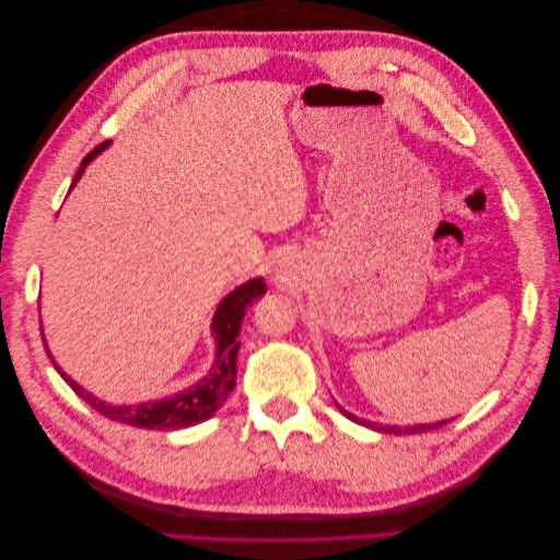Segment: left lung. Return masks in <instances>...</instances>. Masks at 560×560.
Wrapping results in <instances>:
<instances>
[{"mask_svg":"<svg viewBox=\"0 0 560 560\" xmlns=\"http://www.w3.org/2000/svg\"><path fill=\"white\" fill-rule=\"evenodd\" d=\"M336 406H338V404H336ZM338 411H341L346 418H350L352 422H358V425L374 428V430H378V432H385V434H418V432H430V430L442 428V425H446V422H448V420H439V422H425V425H404V428H399V425H381V422L362 420V418H358V416H354V413L346 411L343 406H338Z\"/></svg>","mask_w":560,"mask_h":560,"instance_id":"left-lung-1","label":"left lung"}]
</instances>
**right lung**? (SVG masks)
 <instances>
[{
	"instance_id": "obj_1",
	"label": "right lung",
	"mask_w": 560,
	"mask_h": 560,
	"mask_svg": "<svg viewBox=\"0 0 560 560\" xmlns=\"http://www.w3.org/2000/svg\"><path fill=\"white\" fill-rule=\"evenodd\" d=\"M109 147V142L100 144L97 149H93L91 154L81 161L77 177L72 182V186L81 179V175L86 173V167L93 159H97L103 151ZM70 186V189H72ZM266 294V282L264 278H252L243 284L235 287L233 292H229L212 315V338H214V360L212 366L208 369V374L198 378L196 383H191L189 387L179 389V393L163 397V399H149V401H140V404H109L103 401L100 397H95L89 389H83L77 381H72L70 376L65 374L60 369V364L54 360L50 354V362L58 369V374L67 381L74 393L91 404L97 413H103L109 420H118L126 422V425L132 428H147V430H182V428H191L198 425V422L212 418L219 406L226 401V397L231 395V389L235 387V358H238L241 350V325L245 311L252 301H257ZM48 350V348H46Z\"/></svg>"
}]
</instances>
